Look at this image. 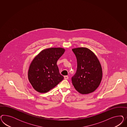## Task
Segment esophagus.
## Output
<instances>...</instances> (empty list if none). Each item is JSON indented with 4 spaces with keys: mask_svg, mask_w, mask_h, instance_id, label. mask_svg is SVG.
Returning <instances> with one entry per match:
<instances>
[{
    "mask_svg": "<svg viewBox=\"0 0 127 127\" xmlns=\"http://www.w3.org/2000/svg\"><path fill=\"white\" fill-rule=\"evenodd\" d=\"M68 79V76H64V79L65 80H67Z\"/></svg>",
    "mask_w": 127,
    "mask_h": 127,
    "instance_id": "esophagus-1",
    "label": "esophagus"
}]
</instances>
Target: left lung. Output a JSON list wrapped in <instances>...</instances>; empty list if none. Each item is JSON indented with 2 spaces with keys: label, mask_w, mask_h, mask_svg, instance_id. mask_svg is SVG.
I'll list each match as a JSON object with an SVG mask.
<instances>
[{
  "label": "left lung",
  "mask_w": 127,
  "mask_h": 127,
  "mask_svg": "<svg viewBox=\"0 0 127 127\" xmlns=\"http://www.w3.org/2000/svg\"><path fill=\"white\" fill-rule=\"evenodd\" d=\"M77 59V71L72 77L73 87L81 94H88L99 86L102 77L100 62L95 54L86 47L72 49Z\"/></svg>",
  "instance_id": "obj_1"
}]
</instances>
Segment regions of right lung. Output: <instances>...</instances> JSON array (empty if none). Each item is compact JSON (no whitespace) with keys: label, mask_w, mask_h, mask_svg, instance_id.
<instances>
[{"label":"right lung","mask_w":127,"mask_h":127,"mask_svg":"<svg viewBox=\"0 0 127 127\" xmlns=\"http://www.w3.org/2000/svg\"><path fill=\"white\" fill-rule=\"evenodd\" d=\"M65 51L61 47L49 48L41 51L33 59L29 67L28 78L36 91L47 92L63 80L57 62Z\"/></svg>","instance_id":"1"}]
</instances>
